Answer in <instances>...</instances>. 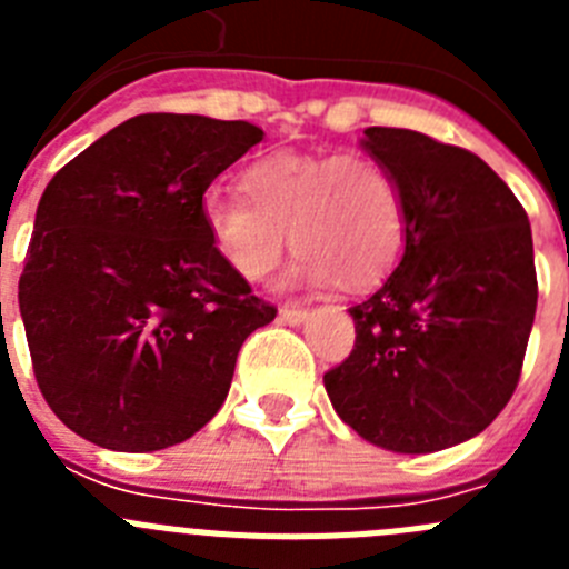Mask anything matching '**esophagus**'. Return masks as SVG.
Instances as JSON below:
<instances>
[{
	"instance_id": "1",
	"label": "esophagus",
	"mask_w": 569,
	"mask_h": 569,
	"mask_svg": "<svg viewBox=\"0 0 569 569\" xmlns=\"http://www.w3.org/2000/svg\"><path fill=\"white\" fill-rule=\"evenodd\" d=\"M279 319L284 321V325H301V321L308 319V310L293 308V305H284V308L279 310Z\"/></svg>"
}]
</instances>
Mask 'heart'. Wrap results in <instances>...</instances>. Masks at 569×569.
Segmentation results:
<instances>
[{
    "label": "heart",
    "instance_id": "heart-1",
    "mask_svg": "<svg viewBox=\"0 0 569 569\" xmlns=\"http://www.w3.org/2000/svg\"><path fill=\"white\" fill-rule=\"evenodd\" d=\"M241 196H208L202 224L210 248L248 284L301 250L293 284L370 288L399 261L407 233L396 173L370 153L261 156L241 173ZM291 239H287V233Z\"/></svg>",
    "mask_w": 569,
    "mask_h": 569
}]
</instances>
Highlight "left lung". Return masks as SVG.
<instances>
[{"instance_id": "left-lung-1", "label": "left lung", "mask_w": 569, "mask_h": 569, "mask_svg": "<svg viewBox=\"0 0 569 569\" xmlns=\"http://www.w3.org/2000/svg\"><path fill=\"white\" fill-rule=\"evenodd\" d=\"M361 148L399 179L405 253L350 308L356 345L325 390L370 445L436 453L479 436L519 385L539 301L530 222L470 150L405 128H367Z\"/></svg>"}]
</instances>
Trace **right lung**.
Returning a JSON list of instances; mask_svg holds the SVG:
<instances>
[{"instance_id": "obj_1", "label": "right lung", "mask_w": 569, "mask_h": 569, "mask_svg": "<svg viewBox=\"0 0 569 569\" xmlns=\"http://www.w3.org/2000/svg\"><path fill=\"white\" fill-rule=\"evenodd\" d=\"M261 136L250 122L142 113L44 188L19 313L39 390L77 436L150 453L224 405L241 345L276 308L210 248L202 199Z\"/></svg>"}]
</instances>
